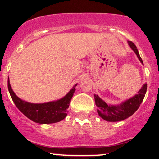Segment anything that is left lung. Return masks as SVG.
<instances>
[{
  "label": "left lung",
  "mask_w": 159,
  "mask_h": 159,
  "mask_svg": "<svg viewBox=\"0 0 159 159\" xmlns=\"http://www.w3.org/2000/svg\"><path fill=\"white\" fill-rule=\"evenodd\" d=\"M129 46L134 51L138 57L139 61L143 65V61L140 57L136 45L131 41H128ZM147 84H144L141 89L138 91V93L133 97L125 100L123 103L117 105H111L105 103L102 98L98 97V95H94L95 102L97 106V112L102 119L107 122H118L126 119L134 114L140 107L143 102L146 92H147Z\"/></svg>",
  "instance_id": "8db88e82"
}]
</instances>
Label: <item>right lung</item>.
Wrapping results in <instances>:
<instances>
[{"label": "right lung", "instance_id": "right-lung-1", "mask_svg": "<svg viewBox=\"0 0 159 159\" xmlns=\"http://www.w3.org/2000/svg\"><path fill=\"white\" fill-rule=\"evenodd\" d=\"M7 84L11 98L19 110L32 121L40 124L57 123L64 119L77 85H75L72 90L61 99L47 103L34 104L23 101L18 97L12 90L9 79Z\"/></svg>", "mask_w": 159, "mask_h": 159}]
</instances>
